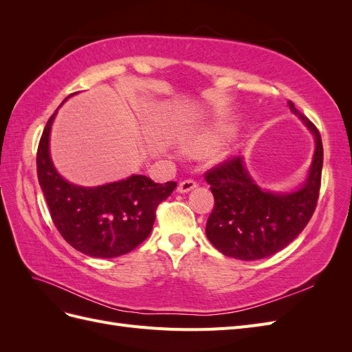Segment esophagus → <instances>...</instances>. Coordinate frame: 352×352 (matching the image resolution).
Segmentation results:
<instances>
[{"instance_id": "1", "label": "esophagus", "mask_w": 352, "mask_h": 352, "mask_svg": "<svg viewBox=\"0 0 352 352\" xmlns=\"http://www.w3.org/2000/svg\"><path fill=\"white\" fill-rule=\"evenodd\" d=\"M195 186H197V182H195L194 179H186V180H182V182H180V184H179V186H177V192H180V194L189 192V190H192Z\"/></svg>"}]
</instances>
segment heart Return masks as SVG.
Returning <instances> with one entry per match:
<instances>
[{"label":"heart","instance_id":"1","mask_svg":"<svg viewBox=\"0 0 352 352\" xmlns=\"http://www.w3.org/2000/svg\"><path fill=\"white\" fill-rule=\"evenodd\" d=\"M226 138V131L221 127H207L194 135L186 144V150L192 154H206L214 150Z\"/></svg>","mask_w":352,"mask_h":352}]
</instances>
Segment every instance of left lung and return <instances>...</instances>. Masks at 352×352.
Listing matches in <instances>:
<instances>
[{"mask_svg": "<svg viewBox=\"0 0 352 352\" xmlns=\"http://www.w3.org/2000/svg\"><path fill=\"white\" fill-rule=\"evenodd\" d=\"M316 140V151L305 184L294 192L263 190L250 176L242 157H233L206 173L214 195L207 220L208 241L226 257L254 261L270 257L289 245L307 226L320 192L323 145L317 127L295 109Z\"/></svg>", "mask_w": 352, "mask_h": 352, "instance_id": "8db88e82", "label": "left lung"}]
</instances>
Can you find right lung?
I'll return each instance as SVG.
<instances>
[{"instance_id": "add662e5", "label": "right lung", "mask_w": 352, "mask_h": 352, "mask_svg": "<svg viewBox=\"0 0 352 352\" xmlns=\"http://www.w3.org/2000/svg\"><path fill=\"white\" fill-rule=\"evenodd\" d=\"M56 114L50 117L42 132L36 170L57 230L74 250L89 257L114 258L131 252L150 235L158 204L172 195L177 184H155L142 175L92 188L67 182L58 175L50 155V133Z\"/></svg>"}]
</instances>
